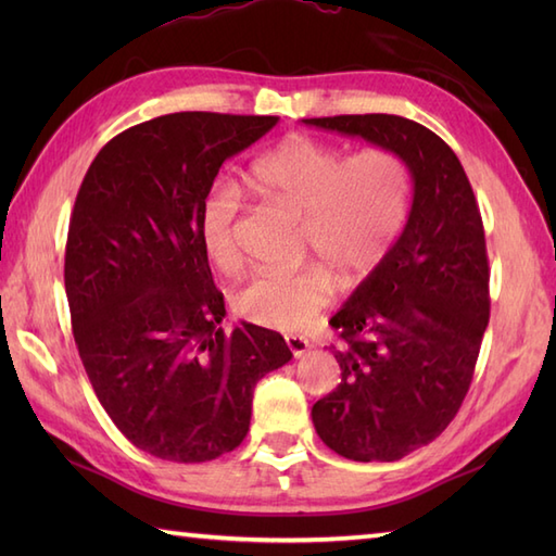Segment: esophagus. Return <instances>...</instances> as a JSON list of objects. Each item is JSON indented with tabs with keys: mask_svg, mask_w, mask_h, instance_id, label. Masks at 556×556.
Listing matches in <instances>:
<instances>
[{
	"mask_svg": "<svg viewBox=\"0 0 556 556\" xmlns=\"http://www.w3.org/2000/svg\"><path fill=\"white\" fill-rule=\"evenodd\" d=\"M285 341H287V349L293 353V358H303L305 353L311 351V344H308V341H305L303 337L287 334V337H285Z\"/></svg>",
	"mask_w": 556,
	"mask_h": 556,
	"instance_id": "34e87169",
	"label": "esophagus"
}]
</instances>
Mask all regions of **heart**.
<instances>
[{"instance_id":"heart-1","label":"heart","mask_w":556,"mask_h":556,"mask_svg":"<svg viewBox=\"0 0 556 556\" xmlns=\"http://www.w3.org/2000/svg\"><path fill=\"white\" fill-rule=\"evenodd\" d=\"M253 184L271 203L303 217V257L323 265L299 275H255L233 293V308L248 323L296 332L332 301L334 277L344 287L380 267L404 229L410 205L406 162L387 148L346 157L323 140L293 136L253 164ZM243 210L239 184L210 186L198 212V233L219 269L239 265L236 222Z\"/></svg>"}]
</instances>
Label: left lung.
<instances>
[{
  "instance_id": "left-lung-1",
  "label": "left lung",
  "mask_w": 556,
  "mask_h": 556,
  "mask_svg": "<svg viewBox=\"0 0 556 556\" xmlns=\"http://www.w3.org/2000/svg\"><path fill=\"white\" fill-rule=\"evenodd\" d=\"M303 124L406 162L413 203L392 251L332 315L341 382L313 406L320 440L351 460H399L454 420L490 320V269L473 188L454 150L394 114Z\"/></svg>"
}]
</instances>
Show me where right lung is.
Listing matches in <instances>:
<instances>
[{"mask_svg": "<svg viewBox=\"0 0 556 556\" xmlns=\"http://www.w3.org/2000/svg\"><path fill=\"white\" fill-rule=\"evenodd\" d=\"M277 116L176 112L112 138L68 222L64 285L83 368L128 442L203 464L243 442L260 377L291 361L279 332H224L198 212L219 167Z\"/></svg>", "mask_w": 556, "mask_h": 556, "instance_id": "1", "label": "right lung"}]
</instances>
